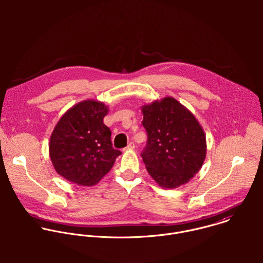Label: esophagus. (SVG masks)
Segmentation results:
<instances>
[{"label":"esophagus","mask_w":263,"mask_h":263,"mask_svg":"<svg viewBox=\"0 0 263 263\" xmlns=\"http://www.w3.org/2000/svg\"><path fill=\"white\" fill-rule=\"evenodd\" d=\"M135 149V144L133 143V142H130L128 145H127V147L125 148V150H134Z\"/></svg>","instance_id":"34e87169"}]
</instances>
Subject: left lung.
I'll return each mask as SVG.
<instances>
[{"label": "left lung", "instance_id": "8db88e82", "mask_svg": "<svg viewBox=\"0 0 263 263\" xmlns=\"http://www.w3.org/2000/svg\"><path fill=\"white\" fill-rule=\"evenodd\" d=\"M141 109L148 134L141 156L151 177L163 188L187 183L206 156L202 126L193 113L170 96L154 100Z\"/></svg>", "mask_w": 263, "mask_h": 263}]
</instances>
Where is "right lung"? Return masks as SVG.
Segmentation results:
<instances>
[{
	"instance_id": "obj_1",
	"label": "right lung",
	"mask_w": 263,
	"mask_h": 263,
	"mask_svg": "<svg viewBox=\"0 0 263 263\" xmlns=\"http://www.w3.org/2000/svg\"><path fill=\"white\" fill-rule=\"evenodd\" d=\"M105 103L87 99L69 108L55 124L48 144L58 174L80 186H93L112 168L121 152L112 148L111 132L103 123Z\"/></svg>"
}]
</instances>
